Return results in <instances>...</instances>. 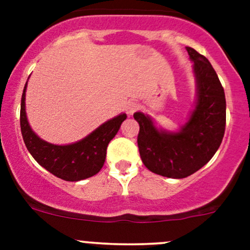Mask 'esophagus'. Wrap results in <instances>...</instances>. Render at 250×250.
I'll list each match as a JSON object with an SVG mask.
<instances>
[{
  "label": "esophagus",
  "mask_w": 250,
  "mask_h": 250,
  "mask_svg": "<svg viewBox=\"0 0 250 250\" xmlns=\"http://www.w3.org/2000/svg\"><path fill=\"white\" fill-rule=\"evenodd\" d=\"M138 109H139V104L135 102H128L125 105V111H127L128 115H133Z\"/></svg>",
  "instance_id": "1"
}]
</instances>
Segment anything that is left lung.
Returning <instances> with one entry per match:
<instances>
[{"instance_id": "8db88e82", "label": "left lung", "mask_w": 250, "mask_h": 250, "mask_svg": "<svg viewBox=\"0 0 250 250\" xmlns=\"http://www.w3.org/2000/svg\"><path fill=\"white\" fill-rule=\"evenodd\" d=\"M193 62L196 80L195 107L176 132L156 127L148 115L135 112L139 123L138 146L145 167L173 179L191 175L211 160L218 151L226 125V100L215 70L206 57L186 47Z\"/></svg>"}]
</instances>
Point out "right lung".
<instances>
[{"mask_svg": "<svg viewBox=\"0 0 250 250\" xmlns=\"http://www.w3.org/2000/svg\"><path fill=\"white\" fill-rule=\"evenodd\" d=\"M25 84L20 105V128L27 150L40 166L57 178L66 181H80L100 172L106 158V148L120 129L125 113L103 123L90 134L76 143L55 145L41 139L29 125L25 111Z\"/></svg>", "mask_w": 250, "mask_h": 250, "instance_id": "right-lung-1", "label": "right lung"}]
</instances>
